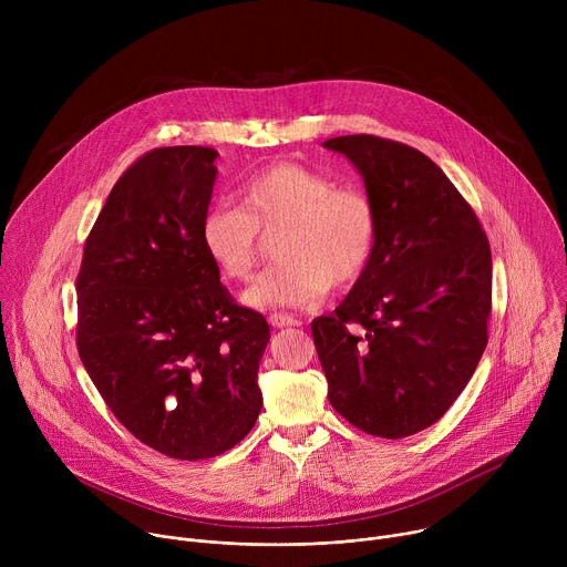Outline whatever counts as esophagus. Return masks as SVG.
<instances>
[{
  "label": "esophagus",
  "mask_w": 567,
  "mask_h": 567,
  "mask_svg": "<svg viewBox=\"0 0 567 567\" xmlns=\"http://www.w3.org/2000/svg\"><path fill=\"white\" fill-rule=\"evenodd\" d=\"M269 322H271L274 328H298V326H300L298 318H293V316H289V313H280V311L271 313V316H269Z\"/></svg>",
  "instance_id": "obj_1"
}]
</instances>
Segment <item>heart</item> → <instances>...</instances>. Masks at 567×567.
<instances>
[{
    "instance_id": "heart-1",
    "label": "heart",
    "mask_w": 567,
    "mask_h": 567,
    "mask_svg": "<svg viewBox=\"0 0 567 567\" xmlns=\"http://www.w3.org/2000/svg\"><path fill=\"white\" fill-rule=\"evenodd\" d=\"M241 204L210 206L199 224V245L226 280H247L262 235H276L278 267L256 278L241 302L251 309H305L330 287L354 285L370 267L379 237L372 199L357 188L300 164H274L239 186Z\"/></svg>"
}]
</instances>
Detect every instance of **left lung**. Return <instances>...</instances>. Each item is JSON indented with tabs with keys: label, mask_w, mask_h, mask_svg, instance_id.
<instances>
[{
	"label": "left lung",
	"mask_w": 567,
	"mask_h": 567,
	"mask_svg": "<svg viewBox=\"0 0 567 567\" xmlns=\"http://www.w3.org/2000/svg\"><path fill=\"white\" fill-rule=\"evenodd\" d=\"M322 145L352 161L379 217L368 271L311 322L328 396L352 426L409 437L453 406L487 348L489 241L420 150L370 134Z\"/></svg>",
	"instance_id": "obj_1"
}]
</instances>
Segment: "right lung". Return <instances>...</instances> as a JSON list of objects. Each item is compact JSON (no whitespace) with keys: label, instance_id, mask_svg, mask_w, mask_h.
<instances>
[{"label":"right lung","instance_id":"right-lung-1","mask_svg":"<svg viewBox=\"0 0 567 567\" xmlns=\"http://www.w3.org/2000/svg\"><path fill=\"white\" fill-rule=\"evenodd\" d=\"M217 156L143 154L112 188L75 282L80 361L116 420L177 460L228 451L262 409L269 326L233 302L199 245Z\"/></svg>","mask_w":567,"mask_h":567}]
</instances>
